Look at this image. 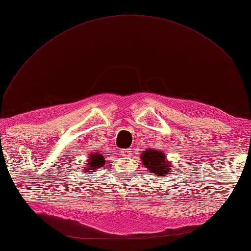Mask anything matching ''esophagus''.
<instances>
[{
  "mask_svg": "<svg viewBox=\"0 0 251 251\" xmlns=\"http://www.w3.org/2000/svg\"><path fill=\"white\" fill-rule=\"evenodd\" d=\"M121 153H123V156L127 157V156H131V154H132V151H131V149H126V150H123V151H121Z\"/></svg>",
  "mask_w": 251,
  "mask_h": 251,
  "instance_id": "esophagus-1",
  "label": "esophagus"
}]
</instances>
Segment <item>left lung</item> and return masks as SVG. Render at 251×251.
<instances>
[{
    "instance_id": "8db88e82",
    "label": "left lung",
    "mask_w": 251,
    "mask_h": 251,
    "mask_svg": "<svg viewBox=\"0 0 251 251\" xmlns=\"http://www.w3.org/2000/svg\"><path fill=\"white\" fill-rule=\"evenodd\" d=\"M140 157L147 170L151 173H154L155 176H165V175L171 173V163L166 160L163 151L151 149L144 151Z\"/></svg>"
}]
</instances>
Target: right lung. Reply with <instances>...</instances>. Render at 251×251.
I'll return each mask as SVG.
<instances>
[{
  "mask_svg": "<svg viewBox=\"0 0 251 251\" xmlns=\"http://www.w3.org/2000/svg\"><path fill=\"white\" fill-rule=\"evenodd\" d=\"M104 157L101 155V153H98V151H95L94 154H91L89 159H88V168L83 171L86 174H90L94 172L97 168H100L104 164Z\"/></svg>",
  "mask_w": 251,
  "mask_h": 251,
  "instance_id": "right-lung-1",
  "label": "right lung"
}]
</instances>
